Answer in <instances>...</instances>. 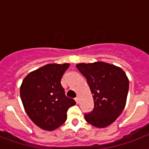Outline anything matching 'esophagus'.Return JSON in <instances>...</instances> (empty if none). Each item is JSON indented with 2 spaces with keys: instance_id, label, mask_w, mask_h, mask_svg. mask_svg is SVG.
Listing matches in <instances>:
<instances>
[{
  "instance_id": "1",
  "label": "esophagus",
  "mask_w": 149,
  "mask_h": 149,
  "mask_svg": "<svg viewBox=\"0 0 149 149\" xmlns=\"http://www.w3.org/2000/svg\"><path fill=\"white\" fill-rule=\"evenodd\" d=\"M75 100H76V103H77V104H79V98L76 97L75 98Z\"/></svg>"
}]
</instances>
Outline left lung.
Returning a JSON list of instances; mask_svg holds the SVG:
<instances>
[{"instance_id":"left-lung-1","label":"left lung","mask_w":149,"mask_h":149,"mask_svg":"<svg viewBox=\"0 0 149 149\" xmlns=\"http://www.w3.org/2000/svg\"><path fill=\"white\" fill-rule=\"evenodd\" d=\"M77 68L86 79L94 102L85 119L94 127L108 126L125 108L129 88L127 76L120 67L103 62L79 63Z\"/></svg>"}]
</instances>
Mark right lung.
<instances>
[{
  "mask_svg": "<svg viewBox=\"0 0 149 149\" xmlns=\"http://www.w3.org/2000/svg\"><path fill=\"white\" fill-rule=\"evenodd\" d=\"M70 64H47L27 75L20 96L27 114L41 128L53 131L65 122L67 111L76 104L61 85Z\"/></svg>",
  "mask_w": 149,
  "mask_h": 149,
  "instance_id": "1",
  "label": "right lung"
}]
</instances>
